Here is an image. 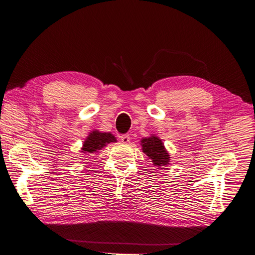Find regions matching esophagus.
I'll list each match as a JSON object with an SVG mask.
<instances>
[{
  "mask_svg": "<svg viewBox=\"0 0 255 255\" xmlns=\"http://www.w3.org/2000/svg\"><path fill=\"white\" fill-rule=\"evenodd\" d=\"M120 139L123 143H129L130 136H129V134H122V135H120Z\"/></svg>",
  "mask_w": 255,
  "mask_h": 255,
  "instance_id": "34e87169",
  "label": "esophagus"
}]
</instances>
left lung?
I'll use <instances>...</instances> for the list:
<instances>
[{
    "label": "left lung",
    "mask_w": 255,
    "mask_h": 255,
    "mask_svg": "<svg viewBox=\"0 0 255 255\" xmlns=\"http://www.w3.org/2000/svg\"><path fill=\"white\" fill-rule=\"evenodd\" d=\"M141 145L144 154H146L148 159L156 166H165L170 162V155L166 151L162 141L156 135L144 137L141 140Z\"/></svg>",
    "instance_id": "left-lung-1"
}]
</instances>
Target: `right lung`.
I'll return each instance as SVG.
<instances>
[{
    "mask_svg": "<svg viewBox=\"0 0 255 255\" xmlns=\"http://www.w3.org/2000/svg\"><path fill=\"white\" fill-rule=\"evenodd\" d=\"M111 142H116L115 136L112 133L100 132L98 130H94L85 139L81 151L86 155L95 154V152H97L104 146H106L107 144Z\"/></svg>",
    "mask_w": 255,
    "mask_h": 255,
    "instance_id": "right-lung-1",
    "label": "right lung"
}]
</instances>
